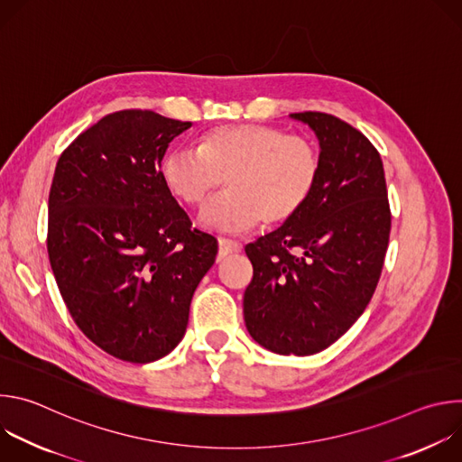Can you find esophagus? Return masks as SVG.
I'll list each match as a JSON object with an SVG mask.
<instances>
[{
    "mask_svg": "<svg viewBox=\"0 0 462 462\" xmlns=\"http://www.w3.org/2000/svg\"><path fill=\"white\" fill-rule=\"evenodd\" d=\"M241 243H237V241H232V239H225V237H221L219 239V257H226V255H230V254H237V252H241Z\"/></svg>",
    "mask_w": 462,
    "mask_h": 462,
    "instance_id": "1",
    "label": "esophagus"
}]
</instances>
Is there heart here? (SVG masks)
Instances as JSON below:
<instances>
[{
	"label": "heart",
	"mask_w": 462,
	"mask_h": 462,
	"mask_svg": "<svg viewBox=\"0 0 462 462\" xmlns=\"http://www.w3.org/2000/svg\"><path fill=\"white\" fill-rule=\"evenodd\" d=\"M319 171L312 141L263 124L216 127L197 150L175 148L161 162L166 188L191 208L205 207L226 179L228 191L201 216L207 228L225 234L291 221L310 199Z\"/></svg>",
	"instance_id": "b5f03b06"
}]
</instances>
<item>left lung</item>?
Here are the masks:
<instances>
[{"mask_svg":"<svg viewBox=\"0 0 462 462\" xmlns=\"http://www.w3.org/2000/svg\"><path fill=\"white\" fill-rule=\"evenodd\" d=\"M319 143V180L307 205L245 246L254 276L243 296L246 331L278 355L335 344L365 310L389 243L391 212L380 153L347 122L292 113Z\"/></svg>","mask_w":462,"mask_h":462,"instance_id":"left-lung-1","label":"left lung"}]
</instances>
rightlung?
I'll return each mask as SVG.
<instances>
[{
  "mask_svg": "<svg viewBox=\"0 0 462 462\" xmlns=\"http://www.w3.org/2000/svg\"><path fill=\"white\" fill-rule=\"evenodd\" d=\"M191 122L124 109L79 135L56 164L47 252L80 331L107 355L150 364L171 353L217 241L191 230L161 177Z\"/></svg>",
  "mask_w": 462,
  "mask_h": 462,
  "instance_id": "add662e5",
  "label": "right lung"
}]
</instances>
